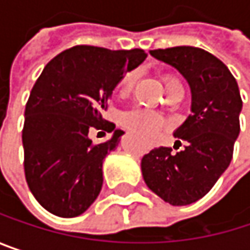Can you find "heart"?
I'll list each match as a JSON object with an SVG mask.
<instances>
[{
	"mask_svg": "<svg viewBox=\"0 0 250 250\" xmlns=\"http://www.w3.org/2000/svg\"><path fill=\"white\" fill-rule=\"evenodd\" d=\"M162 81L168 88H171L175 83H181L179 79L176 76L171 75V74H165L162 76ZM136 82V74L133 71L127 72L123 75V78L120 79L119 82V92L122 95L128 94L131 89H133V85ZM120 125H123L125 128L136 133V134H140V136H153L156 133H159L161 130H164L168 122L164 116L152 111V110H147V108H142V107H134V108H130L125 111L122 116H120Z\"/></svg>",
	"mask_w": 250,
	"mask_h": 250,
	"instance_id": "b5f03b06",
	"label": "heart"
}]
</instances>
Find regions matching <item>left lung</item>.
Wrapping results in <instances>:
<instances>
[{"mask_svg": "<svg viewBox=\"0 0 250 250\" xmlns=\"http://www.w3.org/2000/svg\"><path fill=\"white\" fill-rule=\"evenodd\" d=\"M150 55L175 66L192 92V114L174 136L184 149L156 147L142 158L146 185L172 206L203 198L227 169L240 131L242 98L229 68L214 55L192 46L150 50Z\"/></svg>", "mask_w": 250, "mask_h": 250, "instance_id": "left-lung-1", "label": "left lung"}]
</instances>
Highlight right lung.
<instances>
[{"mask_svg": "<svg viewBox=\"0 0 250 250\" xmlns=\"http://www.w3.org/2000/svg\"><path fill=\"white\" fill-rule=\"evenodd\" d=\"M147 53L79 44L55 56L37 78L27 100L23 125L27 185L49 213L82 214L103 187V161L120 142L115 130L105 144H92L91 129L112 131L103 119L108 98L125 72Z\"/></svg>", "mask_w": 250, "mask_h": 250, "instance_id": "obj_1", "label": "right lung"}]
</instances>
